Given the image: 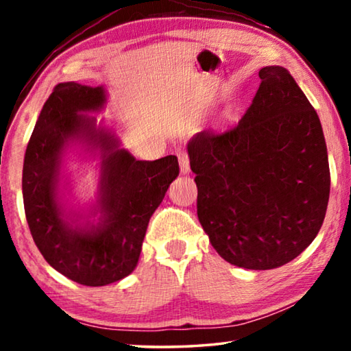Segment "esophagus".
<instances>
[{"mask_svg": "<svg viewBox=\"0 0 351 351\" xmlns=\"http://www.w3.org/2000/svg\"><path fill=\"white\" fill-rule=\"evenodd\" d=\"M178 158H180V167H181V173L182 175H189L190 173V161L186 152H180L178 153Z\"/></svg>", "mask_w": 351, "mask_h": 351, "instance_id": "obj_1", "label": "esophagus"}]
</instances>
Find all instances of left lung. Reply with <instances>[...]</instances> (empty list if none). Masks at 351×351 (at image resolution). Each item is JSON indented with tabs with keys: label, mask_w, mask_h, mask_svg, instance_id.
<instances>
[{
	"label": "left lung",
	"mask_w": 351,
	"mask_h": 351,
	"mask_svg": "<svg viewBox=\"0 0 351 351\" xmlns=\"http://www.w3.org/2000/svg\"><path fill=\"white\" fill-rule=\"evenodd\" d=\"M251 106L228 132L187 144L197 212L230 265L274 269L316 239L330 198L319 116L287 69L265 66Z\"/></svg>",
	"instance_id": "8db88e82"
}]
</instances>
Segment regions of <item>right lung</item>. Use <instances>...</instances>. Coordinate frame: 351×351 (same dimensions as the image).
<instances>
[{
  "instance_id": "obj_1",
  "label": "right lung",
  "mask_w": 351,
  "mask_h": 351,
  "mask_svg": "<svg viewBox=\"0 0 351 351\" xmlns=\"http://www.w3.org/2000/svg\"><path fill=\"white\" fill-rule=\"evenodd\" d=\"M106 105L104 86L58 83L46 100L23 165V201L38 251L52 268L85 287H105L132 274L153 212L180 175L178 158L138 161L96 117ZM97 156L98 199L88 216L61 201L67 148ZM98 221L91 222V216Z\"/></svg>"
}]
</instances>
